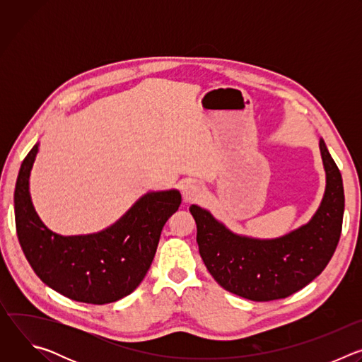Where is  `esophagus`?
I'll return each mask as SVG.
<instances>
[{"mask_svg": "<svg viewBox=\"0 0 362 362\" xmlns=\"http://www.w3.org/2000/svg\"><path fill=\"white\" fill-rule=\"evenodd\" d=\"M182 193H183L185 200L190 202V200H196V199L202 197V193H203V192H202V189H200L199 185H196V183H187V185H185V186L182 187Z\"/></svg>", "mask_w": 362, "mask_h": 362, "instance_id": "1", "label": "esophagus"}]
</instances>
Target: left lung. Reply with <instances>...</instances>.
<instances>
[{"label":"left lung","mask_w":362,"mask_h":362,"mask_svg":"<svg viewBox=\"0 0 362 362\" xmlns=\"http://www.w3.org/2000/svg\"><path fill=\"white\" fill-rule=\"evenodd\" d=\"M327 189L318 212L308 225L278 239L257 240L229 232L214 216L192 204L202 259L226 291L268 302L288 298L313 282L337 249L344 218V185L338 166L320 140Z\"/></svg>","instance_id":"obj_1"}]
</instances>
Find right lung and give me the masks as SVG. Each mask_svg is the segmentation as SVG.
<instances>
[{
    "label": "right lung",
    "instance_id": "1",
    "mask_svg": "<svg viewBox=\"0 0 362 362\" xmlns=\"http://www.w3.org/2000/svg\"><path fill=\"white\" fill-rule=\"evenodd\" d=\"M37 150L38 144L23 160L14 192L17 236L28 264L45 285L77 302L103 305L127 296L146 276L182 194L147 193L106 230L60 236L42 225L30 199L28 177Z\"/></svg>",
    "mask_w": 362,
    "mask_h": 362
}]
</instances>
